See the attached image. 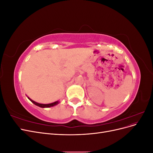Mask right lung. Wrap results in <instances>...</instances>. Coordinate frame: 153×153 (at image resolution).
<instances>
[{"label": "right lung", "mask_w": 153, "mask_h": 153, "mask_svg": "<svg viewBox=\"0 0 153 153\" xmlns=\"http://www.w3.org/2000/svg\"><path fill=\"white\" fill-rule=\"evenodd\" d=\"M27 98H28V99L31 101L32 103H33L34 105L39 106V107H41V108H49V107H52V106H55V105H56L59 104V101H55V102H53V103H52L42 104V103H37V102H36V101H33V100H32L30 98H29L28 96H27Z\"/></svg>", "instance_id": "add662e5"}]
</instances>
